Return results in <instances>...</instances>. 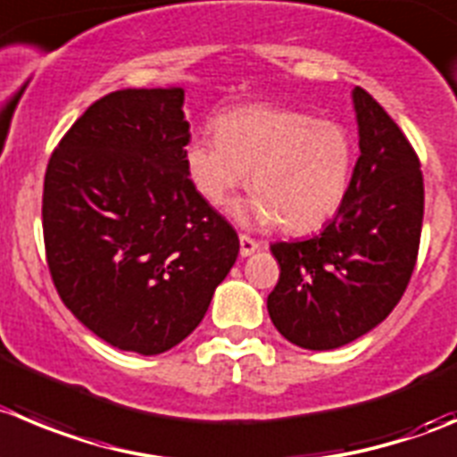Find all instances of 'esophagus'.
<instances>
[{
  "mask_svg": "<svg viewBox=\"0 0 457 457\" xmlns=\"http://www.w3.org/2000/svg\"><path fill=\"white\" fill-rule=\"evenodd\" d=\"M260 249V242L253 240V237L245 236V233H240V255L242 258H246V255L255 253V251Z\"/></svg>",
  "mask_w": 457,
  "mask_h": 457,
  "instance_id": "esophagus-1",
  "label": "esophagus"
}]
</instances>
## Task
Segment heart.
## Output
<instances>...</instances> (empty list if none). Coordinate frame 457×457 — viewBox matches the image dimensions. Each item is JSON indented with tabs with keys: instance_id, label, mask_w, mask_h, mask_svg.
<instances>
[{
	"instance_id": "b5f03b06",
	"label": "heart",
	"mask_w": 457,
	"mask_h": 457,
	"mask_svg": "<svg viewBox=\"0 0 457 457\" xmlns=\"http://www.w3.org/2000/svg\"><path fill=\"white\" fill-rule=\"evenodd\" d=\"M354 152V138L341 123L289 107L249 105L221 114L215 134H193L184 161L197 193L212 206L245 186L251 172L255 195L236 215L310 233L341 208Z\"/></svg>"
}]
</instances>
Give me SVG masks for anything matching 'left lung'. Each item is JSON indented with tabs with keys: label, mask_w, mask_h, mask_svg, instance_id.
I'll return each mask as SVG.
<instances>
[{
	"label": "left lung",
	"mask_w": 457,
	"mask_h": 457,
	"mask_svg": "<svg viewBox=\"0 0 457 457\" xmlns=\"http://www.w3.org/2000/svg\"><path fill=\"white\" fill-rule=\"evenodd\" d=\"M352 96L361 154L337 217L310 240L271 245L280 278L269 316L307 350H334L377 328L402 301L420 251V156L366 89Z\"/></svg>",
	"instance_id": "1"
}]
</instances>
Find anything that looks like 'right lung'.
Returning a JSON list of instances; mask_svg holds the SVG:
<instances>
[{"label": "right lung", "instance_id": "add662e5", "mask_svg": "<svg viewBox=\"0 0 457 457\" xmlns=\"http://www.w3.org/2000/svg\"><path fill=\"white\" fill-rule=\"evenodd\" d=\"M184 89L103 96L46 166L42 231L60 298L110 345L161 354L206 314L240 251L190 181Z\"/></svg>", "mask_w": 457, "mask_h": 457}]
</instances>
